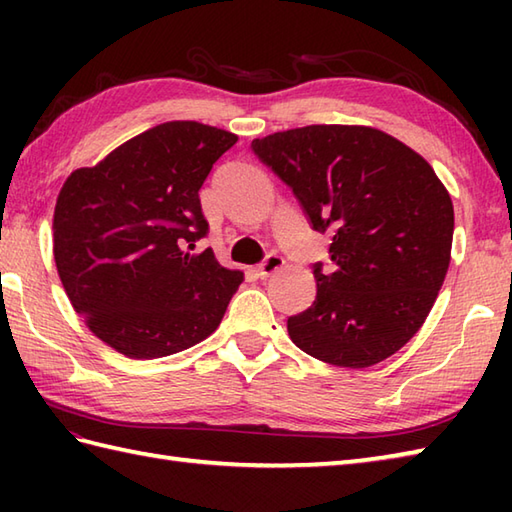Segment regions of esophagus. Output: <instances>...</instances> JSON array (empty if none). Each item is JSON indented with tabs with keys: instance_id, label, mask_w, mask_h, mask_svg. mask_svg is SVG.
I'll return each mask as SVG.
<instances>
[{
	"instance_id": "34e87169",
	"label": "esophagus",
	"mask_w": 512,
	"mask_h": 512,
	"mask_svg": "<svg viewBox=\"0 0 512 512\" xmlns=\"http://www.w3.org/2000/svg\"><path fill=\"white\" fill-rule=\"evenodd\" d=\"M284 264H286V259H284V257L277 255V253H270V255H266L264 262L259 264V268H257V275L262 277V279H266V277H270V275H275L279 268H284Z\"/></svg>"
}]
</instances>
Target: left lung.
<instances>
[{
	"label": "left lung",
	"mask_w": 512,
	"mask_h": 512,
	"mask_svg": "<svg viewBox=\"0 0 512 512\" xmlns=\"http://www.w3.org/2000/svg\"><path fill=\"white\" fill-rule=\"evenodd\" d=\"M330 237L314 264L317 299L288 317L292 343L361 369L396 354L427 319L447 277L453 204L436 171L372 127L310 125L250 143Z\"/></svg>",
	"instance_id": "8db88e82"
}]
</instances>
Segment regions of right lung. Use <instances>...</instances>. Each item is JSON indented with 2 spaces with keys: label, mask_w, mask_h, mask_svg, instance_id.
Returning a JSON list of instances; mask_svg holds the SVG:
<instances>
[{
  "label": "right lung",
  "mask_w": 512,
  "mask_h": 512,
  "mask_svg": "<svg viewBox=\"0 0 512 512\" xmlns=\"http://www.w3.org/2000/svg\"><path fill=\"white\" fill-rule=\"evenodd\" d=\"M237 136L193 121L147 129L76 169L54 206V262L88 328L129 358L187 350L220 325L242 270L213 250L200 189Z\"/></svg>",
  "instance_id": "obj_1"
}]
</instances>
